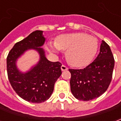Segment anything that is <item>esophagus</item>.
<instances>
[{
  "instance_id": "obj_1",
  "label": "esophagus",
  "mask_w": 121,
  "mask_h": 121,
  "mask_svg": "<svg viewBox=\"0 0 121 121\" xmlns=\"http://www.w3.org/2000/svg\"><path fill=\"white\" fill-rule=\"evenodd\" d=\"M61 71H67L68 70V68L66 67V66L65 65H61Z\"/></svg>"
}]
</instances>
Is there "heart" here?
<instances>
[{"instance_id":"heart-1","label":"heart","mask_w":121,"mask_h":121,"mask_svg":"<svg viewBox=\"0 0 121 121\" xmlns=\"http://www.w3.org/2000/svg\"><path fill=\"white\" fill-rule=\"evenodd\" d=\"M48 49L56 54L60 50L66 51L69 63L75 67H82L89 65L96 55L98 41L85 33L65 34L59 35L55 43H48Z\"/></svg>"}]
</instances>
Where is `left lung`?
<instances>
[{
    "instance_id": "1",
    "label": "left lung",
    "mask_w": 121,
    "mask_h": 121,
    "mask_svg": "<svg viewBox=\"0 0 121 121\" xmlns=\"http://www.w3.org/2000/svg\"><path fill=\"white\" fill-rule=\"evenodd\" d=\"M115 61L109 46L102 41L95 60L82 69H69L71 91L78 100L88 101L101 96L109 87Z\"/></svg>"
}]
</instances>
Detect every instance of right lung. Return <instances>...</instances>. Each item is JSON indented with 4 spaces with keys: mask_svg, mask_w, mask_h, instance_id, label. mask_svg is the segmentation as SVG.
<instances>
[{
    "mask_svg": "<svg viewBox=\"0 0 121 121\" xmlns=\"http://www.w3.org/2000/svg\"><path fill=\"white\" fill-rule=\"evenodd\" d=\"M41 30H35L28 37L15 43L7 57L8 79L16 93L26 101L41 103L52 94L56 82L61 74V63L52 62L46 58L41 47L45 37ZM35 50L40 59L36 64L26 72L17 67V61L28 50Z\"/></svg>",
    "mask_w": 121,
    "mask_h": 121,
    "instance_id": "right-lung-1",
    "label": "right lung"
}]
</instances>
